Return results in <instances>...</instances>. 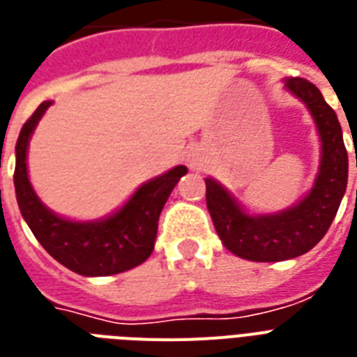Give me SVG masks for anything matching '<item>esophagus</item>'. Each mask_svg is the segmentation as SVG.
Listing matches in <instances>:
<instances>
[{"label": "esophagus", "instance_id": "1", "mask_svg": "<svg viewBox=\"0 0 357 357\" xmlns=\"http://www.w3.org/2000/svg\"><path fill=\"white\" fill-rule=\"evenodd\" d=\"M188 162H190V167H197V165H199V160H197L195 156H192Z\"/></svg>", "mask_w": 357, "mask_h": 357}]
</instances>
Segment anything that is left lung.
Here are the masks:
<instances>
[{
    "instance_id": "8db88e82",
    "label": "left lung",
    "mask_w": 357,
    "mask_h": 357,
    "mask_svg": "<svg viewBox=\"0 0 357 357\" xmlns=\"http://www.w3.org/2000/svg\"><path fill=\"white\" fill-rule=\"evenodd\" d=\"M286 88L306 105L321 136L323 155L310 193L287 210L255 215L245 212L218 181L204 178L206 206L218 236L230 252L250 261H284L306 255L328 232L347 190L349 155L337 116L306 79H286Z\"/></svg>"
}]
</instances>
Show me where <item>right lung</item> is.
Segmentation results:
<instances>
[{
    "label": "right lung",
    "instance_id": "obj_1",
    "mask_svg": "<svg viewBox=\"0 0 357 357\" xmlns=\"http://www.w3.org/2000/svg\"><path fill=\"white\" fill-rule=\"evenodd\" d=\"M51 107L44 101L31 116L16 142L14 188L20 212L40 245L70 271L82 276H108L144 264L155 249L158 218L186 165L145 182L118 212L99 221H71L56 215L34 193L27 173V147L40 118Z\"/></svg>",
    "mask_w": 357,
    "mask_h": 357
}]
</instances>
